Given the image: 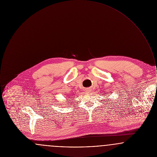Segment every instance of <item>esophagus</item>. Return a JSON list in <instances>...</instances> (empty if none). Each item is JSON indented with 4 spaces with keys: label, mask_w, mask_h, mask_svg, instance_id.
<instances>
[{
    "label": "esophagus",
    "mask_w": 157,
    "mask_h": 157,
    "mask_svg": "<svg viewBox=\"0 0 157 157\" xmlns=\"http://www.w3.org/2000/svg\"><path fill=\"white\" fill-rule=\"evenodd\" d=\"M86 93H90L91 91V90L90 88H86Z\"/></svg>",
    "instance_id": "34e87169"
}]
</instances>
